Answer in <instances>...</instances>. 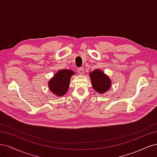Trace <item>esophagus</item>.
<instances>
[{
  "label": "esophagus",
  "mask_w": 157,
  "mask_h": 157,
  "mask_svg": "<svg viewBox=\"0 0 157 157\" xmlns=\"http://www.w3.org/2000/svg\"><path fill=\"white\" fill-rule=\"evenodd\" d=\"M77 71H78V74H80V75H83V74L84 73V68H82V67L78 68V70H77Z\"/></svg>",
  "instance_id": "obj_1"
}]
</instances>
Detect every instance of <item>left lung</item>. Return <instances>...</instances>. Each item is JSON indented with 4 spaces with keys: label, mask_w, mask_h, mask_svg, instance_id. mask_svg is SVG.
<instances>
[{
    "label": "left lung",
    "mask_w": 157,
    "mask_h": 157,
    "mask_svg": "<svg viewBox=\"0 0 157 157\" xmlns=\"http://www.w3.org/2000/svg\"><path fill=\"white\" fill-rule=\"evenodd\" d=\"M92 85L94 89L99 94H103L110 89L111 80L102 71L96 69L90 73Z\"/></svg>",
    "instance_id": "1"
}]
</instances>
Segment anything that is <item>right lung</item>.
<instances>
[{"label":"right lung","mask_w":157,"mask_h":157,"mask_svg":"<svg viewBox=\"0 0 157 157\" xmlns=\"http://www.w3.org/2000/svg\"><path fill=\"white\" fill-rule=\"evenodd\" d=\"M75 73L69 69H62L57 72L48 82L50 91L58 96H62L67 92L70 80Z\"/></svg>","instance_id":"obj_1"}]
</instances>
